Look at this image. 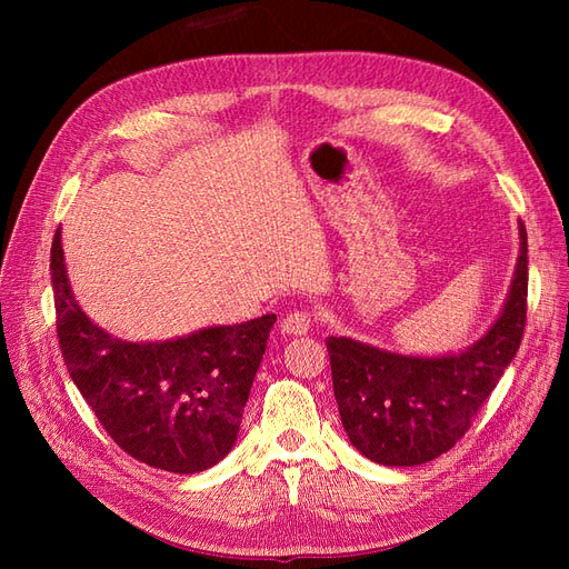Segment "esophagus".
<instances>
[{"mask_svg": "<svg viewBox=\"0 0 569 569\" xmlns=\"http://www.w3.org/2000/svg\"><path fill=\"white\" fill-rule=\"evenodd\" d=\"M311 322H313V313L308 311V308H299V311H291L284 316L282 320V332L287 335H306L311 330Z\"/></svg>", "mask_w": 569, "mask_h": 569, "instance_id": "esophagus-1", "label": "esophagus"}]
</instances>
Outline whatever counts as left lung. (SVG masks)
<instances>
[{
	"label": "left lung",
	"mask_w": 569,
	"mask_h": 569,
	"mask_svg": "<svg viewBox=\"0 0 569 569\" xmlns=\"http://www.w3.org/2000/svg\"><path fill=\"white\" fill-rule=\"evenodd\" d=\"M501 318L458 356L410 358L327 337L341 425L366 458L410 468L451 451L520 349L527 325V230Z\"/></svg>",
	"instance_id": "1"
}]
</instances>
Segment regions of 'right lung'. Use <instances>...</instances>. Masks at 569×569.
<instances>
[{"mask_svg":"<svg viewBox=\"0 0 569 569\" xmlns=\"http://www.w3.org/2000/svg\"><path fill=\"white\" fill-rule=\"evenodd\" d=\"M49 270L63 363L118 449L178 475L226 458L278 316L132 343L99 330L80 311L66 278L61 230Z\"/></svg>","mask_w":569,"mask_h":569,"instance_id":"right-lung-1","label":"right lung"}]
</instances>
